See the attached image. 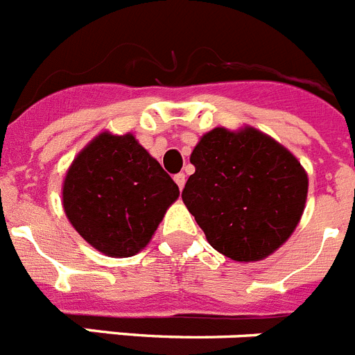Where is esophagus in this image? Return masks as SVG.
Returning a JSON list of instances; mask_svg holds the SVG:
<instances>
[{"mask_svg": "<svg viewBox=\"0 0 355 355\" xmlns=\"http://www.w3.org/2000/svg\"><path fill=\"white\" fill-rule=\"evenodd\" d=\"M175 182H177V186H178V189H184V186H186V175L184 173H178V175H175Z\"/></svg>", "mask_w": 355, "mask_h": 355, "instance_id": "esophagus-1", "label": "esophagus"}]
</instances>
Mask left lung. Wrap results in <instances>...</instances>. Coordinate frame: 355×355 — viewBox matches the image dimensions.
I'll use <instances>...</instances> for the list:
<instances>
[{
	"label": "left lung",
	"instance_id": "left-lung-1",
	"mask_svg": "<svg viewBox=\"0 0 355 355\" xmlns=\"http://www.w3.org/2000/svg\"><path fill=\"white\" fill-rule=\"evenodd\" d=\"M195 173L182 200L209 245L239 263L271 255L288 241L306 207V169L270 135L218 126L191 153Z\"/></svg>",
	"mask_w": 355,
	"mask_h": 355
}]
</instances>
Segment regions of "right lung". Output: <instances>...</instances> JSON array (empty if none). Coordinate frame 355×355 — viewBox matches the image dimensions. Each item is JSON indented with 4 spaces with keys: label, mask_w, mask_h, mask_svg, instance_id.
Instances as JSON below:
<instances>
[{
    "label": "right lung",
    "mask_w": 355,
    "mask_h": 355,
    "mask_svg": "<svg viewBox=\"0 0 355 355\" xmlns=\"http://www.w3.org/2000/svg\"><path fill=\"white\" fill-rule=\"evenodd\" d=\"M180 191L132 134L101 132L75 157L62 186L67 220L109 257H130L150 243Z\"/></svg>",
    "instance_id": "add662e5"
}]
</instances>
